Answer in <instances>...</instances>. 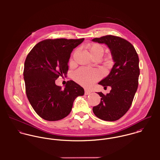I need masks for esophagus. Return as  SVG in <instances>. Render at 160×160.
<instances>
[{
	"mask_svg": "<svg viewBox=\"0 0 160 160\" xmlns=\"http://www.w3.org/2000/svg\"><path fill=\"white\" fill-rule=\"evenodd\" d=\"M91 93V92L88 91V90H85V95H89Z\"/></svg>",
	"mask_w": 160,
	"mask_h": 160,
	"instance_id": "obj_1",
	"label": "esophagus"
}]
</instances>
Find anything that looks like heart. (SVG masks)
<instances>
[{"mask_svg":"<svg viewBox=\"0 0 160 160\" xmlns=\"http://www.w3.org/2000/svg\"><path fill=\"white\" fill-rule=\"evenodd\" d=\"M88 48L92 57L95 56L102 57L104 52L103 47L97 43L88 45ZM74 76L78 83L88 88L92 86L100 78L101 72L96 69L81 68L74 73Z\"/></svg>","mask_w":160,"mask_h":160,"instance_id":"b5f03b06","label":"heart"}]
</instances>
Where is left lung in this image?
<instances>
[{
	"instance_id": "8db88e82",
	"label": "left lung",
	"mask_w": 160,
	"mask_h": 160,
	"mask_svg": "<svg viewBox=\"0 0 160 160\" xmlns=\"http://www.w3.org/2000/svg\"><path fill=\"white\" fill-rule=\"evenodd\" d=\"M92 41L107 45L114 63L109 74L98 82L104 88L110 86L112 90L107 95L97 93L102 97L101 101L92 110L102 120L116 121L129 110L137 91L138 57L134 46L119 37L107 35Z\"/></svg>"
}]
</instances>
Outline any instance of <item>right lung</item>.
<instances>
[{"mask_svg": "<svg viewBox=\"0 0 160 160\" xmlns=\"http://www.w3.org/2000/svg\"><path fill=\"white\" fill-rule=\"evenodd\" d=\"M84 40H44L34 46L26 58L23 78L26 95L36 113L45 120L65 118L75 98L84 94V89L73 81H68L63 89L55 84L59 76L67 73L72 50Z\"/></svg>", "mask_w": 160, "mask_h": 160, "instance_id": "1", "label": "right lung"}]
</instances>
